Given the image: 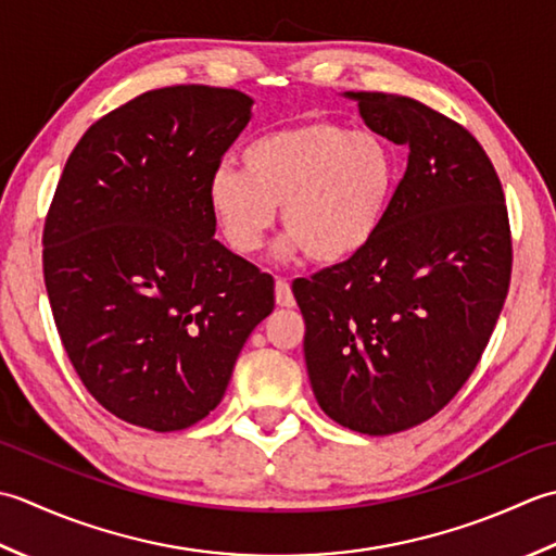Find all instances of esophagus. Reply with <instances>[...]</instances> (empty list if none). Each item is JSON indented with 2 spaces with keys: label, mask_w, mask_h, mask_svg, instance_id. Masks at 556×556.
Returning <instances> with one entry per match:
<instances>
[{
  "label": "esophagus",
  "mask_w": 556,
  "mask_h": 556,
  "mask_svg": "<svg viewBox=\"0 0 556 556\" xmlns=\"http://www.w3.org/2000/svg\"><path fill=\"white\" fill-rule=\"evenodd\" d=\"M276 302H278V307H294V294H292V288L286 278L276 280Z\"/></svg>",
  "instance_id": "34e87169"
}]
</instances>
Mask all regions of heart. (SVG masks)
I'll use <instances>...</instances> for the list:
<instances>
[{
	"instance_id": "1",
	"label": "heart",
	"mask_w": 556,
	"mask_h": 556,
	"mask_svg": "<svg viewBox=\"0 0 556 556\" xmlns=\"http://www.w3.org/2000/svg\"><path fill=\"white\" fill-rule=\"evenodd\" d=\"M242 169L220 165L208 179V206L232 252L262 249L280 208L286 252L314 264L350 262L374 242L401 182L399 153L374 131L307 119L256 136Z\"/></svg>"
}]
</instances>
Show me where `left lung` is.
Returning <instances> with one entry per match:
<instances>
[{
    "label": "left lung",
    "instance_id": "obj_1",
    "mask_svg": "<svg viewBox=\"0 0 556 556\" xmlns=\"http://www.w3.org/2000/svg\"><path fill=\"white\" fill-rule=\"evenodd\" d=\"M371 131L407 146L405 175L374 242L292 282L312 391L333 422L403 432L460 391L511 282L500 175L458 122L413 98L359 90Z\"/></svg>",
    "mask_w": 556,
    "mask_h": 556
}]
</instances>
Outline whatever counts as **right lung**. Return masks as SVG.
Wrapping results in <instances>:
<instances>
[{
  "mask_svg": "<svg viewBox=\"0 0 556 556\" xmlns=\"http://www.w3.org/2000/svg\"><path fill=\"white\" fill-rule=\"evenodd\" d=\"M252 103L235 88L149 90L81 136L56 185L42 230L56 331L88 393L129 425L203 420L274 312V278L213 240L208 206Z\"/></svg>",
  "mask_w": 556,
  "mask_h": 556,
  "instance_id": "obj_1",
  "label": "right lung"
}]
</instances>
